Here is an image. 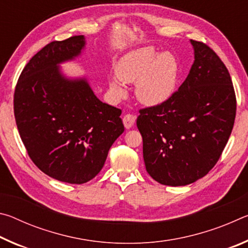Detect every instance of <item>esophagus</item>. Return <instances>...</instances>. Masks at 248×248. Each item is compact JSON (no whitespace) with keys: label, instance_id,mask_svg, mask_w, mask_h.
I'll list each match as a JSON object with an SVG mask.
<instances>
[{"label":"esophagus","instance_id":"1","mask_svg":"<svg viewBox=\"0 0 248 248\" xmlns=\"http://www.w3.org/2000/svg\"><path fill=\"white\" fill-rule=\"evenodd\" d=\"M123 121H124V127L127 129H130L134 124V123H136V116L132 115V114L124 115V118H123Z\"/></svg>","mask_w":248,"mask_h":248}]
</instances>
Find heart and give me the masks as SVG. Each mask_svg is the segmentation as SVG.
<instances>
[{
  "instance_id": "b5f03b06",
  "label": "heart",
  "mask_w": 248,
  "mask_h": 248,
  "mask_svg": "<svg viewBox=\"0 0 248 248\" xmlns=\"http://www.w3.org/2000/svg\"><path fill=\"white\" fill-rule=\"evenodd\" d=\"M118 78H109L112 93L118 97L125 91L123 83H136L137 98L146 106H157L174 94L179 77L178 62L170 52L158 53L152 47L132 50L116 64Z\"/></svg>"
}]
</instances>
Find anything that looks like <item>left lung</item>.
Segmentation results:
<instances>
[{"mask_svg": "<svg viewBox=\"0 0 248 248\" xmlns=\"http://www.w3.org/2000/svg\"><path fill=\"white\" fill-rule=\"evenodd\" d=\"M190 43L195 61L178 91L161 105L140 109L137 118L146 171L167 186L191 184L213 169L236 115L226 66L209 46Z\"/></svg>", "mask_w": 248, "mask_h": 248, "instance_id": "obj_1", "label": "left lung"}]
</instances>
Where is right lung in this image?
Listing matches in <instances>:
<instances>
[{
    "label": "right lung",
    "mask_w": 248,
    "mask_h": 248,
    "mask_svg": "<svg viewBox=\"0 0 248 248\" xmlns=\"http://www.w3.org/2000/svg\"><path fill=\"white\" fill-rule=\"evenodd\" d=\"M84 46L82 35L45 46L22 71L14 92L16 124L33 164L78 185L99 173L124 131L121 109L100 102L85 78H65L57 66Z\"/></svg>",
    "instance_id": "obj_1"
}]
</instances>
